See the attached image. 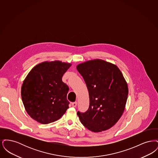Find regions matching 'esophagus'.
<instances>
[{
    "instance_id": "34e87169",
    "label": "esophagus",
    "mask_w": 158,
    "mask_h": 158,
    "mask_svg": "<svg viewBox=\"0 0 158 158\" xmlns=\"http://www.w3.org/2000/svg\"><path fill=\"white\" fill-rule=\"evenodd\" d=\"M77 102H72V106H73V107H76V105H77Z\"/></svg>"
}]
</instances>
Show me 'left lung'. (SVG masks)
I'll list each match as a JSON object with an SVG mask.
<instances>
[{"mask_svg": "<svg viewBox=\"0 0 158 158\" xmlns=\"http://www.w3.org/2000/svg\"><path fill=\"white\" fill-rule=\"evenodd\" d=\"M76 68L86 83L90 102L85 113H77L81 122L95 133L112 127L120 118L127 99V84L120 70L99 59L84 62Z\"/></svg>", "mask_w": 158, "mask_h": 158, "instance_id": "left-lung-1", "label": "left lung"}]
</instances>
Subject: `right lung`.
Returning a JSON list of instances; mask_svg holds the SVG:
<instances>
[{"instance_id":"1","label":"right lung","mask_w":158,"mask_h":158,"mask_svg":"<svg viewBox=\"0 0 158 158\" xmlns=\"http://www.w3.org/2000/svg\"><path fill=\"white\" fill-rule=\"evenodd\" d=\"M60 61H45L33 68L25 79L21 97L32 118L43 124L60 118L69 108V86L62 77L71 66Z\"/></svg>"}]
</instances>
